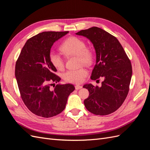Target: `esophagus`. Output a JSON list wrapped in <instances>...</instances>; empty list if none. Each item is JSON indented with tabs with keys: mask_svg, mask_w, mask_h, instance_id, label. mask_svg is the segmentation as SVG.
Masks as SVG:
<instances>
[{
	"mask_svg": "<svg viewBox=\"0 0 150 150\" xmlns=\"http://www.w3.org/2000/svg\"><path fill=\"white\" fill-rule=\"evenodd\" d=\"M82 88H83L82 86H80V85H76V86H75V89H76V90L80 89H81Z\"/></svg>",
	"mask_w": 150,
	"mask_h": 150,
	"instance_id": "obj_1",
	"label": "esophagus"
}]
</instances>
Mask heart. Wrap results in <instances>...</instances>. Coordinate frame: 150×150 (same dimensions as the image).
<instances>
[{
  "label": "heart",
  "instance_id": "obj_1",
  "mask_svg": "<svg viewBox=\"0 0 150 150\" xmlns=\"http://www.w3.org/2000/svg\"><path fill=\"white\" fill-rule=\"evenodd\" d=\"M62 54L66 57L77 56L80 64L91 65L94 60V52L92 49L86 46V43L81 38L71 36L62 42L60 46ZM49 60L56 69L62 70L64 66L62 57L54 51H50ZM88 75V71L83 67L78 69L69 70L63 74L62 78L67 83L79 84L82 83Z\"/></svg>",
  "mask_w": 150,
  "mask_h": 150
}]
</instances>
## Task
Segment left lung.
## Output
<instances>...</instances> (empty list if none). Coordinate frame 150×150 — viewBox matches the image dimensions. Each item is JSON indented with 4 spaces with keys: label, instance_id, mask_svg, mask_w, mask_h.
Wrapping results in <instances>:
<instances>
[{
    "label": "left lung",
    "instance_id": "left-lung-1",
    "mask_svg": "<svg viewBox=\"0 0 150 150\" xmlns=\"http://www.w3.org/2000/svg\"><path fill=\"white\" fill-rule=\"evenodd\" d=\"M76 34L89 39L96 51V62L91 79L103 78L100 87L83 86L89 93L84 106L96 115H110L122 105L128 94L132 76L131 61L118 40L104 30L93 27Z\"/></svg>",
    "mask_w": 150,
    "mask_h": 150
}]
</instances>
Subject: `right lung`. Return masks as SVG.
Segmentation results:
<instances>
[{
    "label": "right lung",
    "instance_id": "1",
    "mask_svg": "<svg viewBox=\"0 0 150 150\" xmlns=\"http://www.w3.org/2000/svg\"><path fill=\"white\" fill-rule=\"evenodd\" d=\"M69 32H43L29 39L16 64L15 76L21 98L34 115L51 117L66 108L69 95L75 89L72 84H57L61 78L49 60L53 44ZM54 87V86H53Z\"/></svg>",
    "mask_w": 150,
    "mask_h": 150
}]
</instances>
